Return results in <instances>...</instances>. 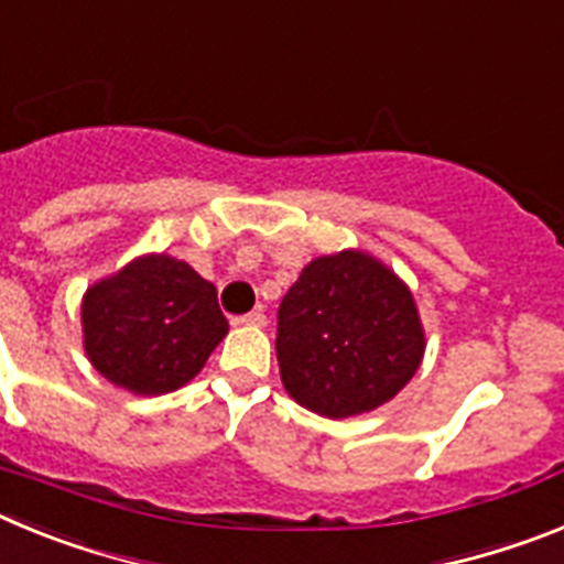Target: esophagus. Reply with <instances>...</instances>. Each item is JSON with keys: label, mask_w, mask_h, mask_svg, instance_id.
<instances>
[{"label": "esophagus", "mask_w": 564, "mask_h": 564, "mask_svg": "<svg viewBox=\"0 0 564 564\" xmlns=\"http://www.w3.org/2000/svg\"><path fill=\"white\" fill-rule=\"evenodd\" d=\"M234 322H237V325L262 327V325H265V313H262V311H251V313H246V316H237V318H234Z\"/></svg>", "instance_id": "34e87169"}]
</instances>
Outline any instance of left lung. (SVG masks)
Here are the masks:
<instances>
[{
	"label": "left lung",
	"instance_id": "left-lung-1",
	"mask_svg": "<svg viewBox=\"0 0 564 564\" xmlns=\"http://www.w3.org/2000/svg\"><path fill=\"white\" fill-rule=\"evenodd\" d=\"M282 383L325 417L370 412L421 367L423 327L401 279L361 251L313 259L276 316Z\"/></svg>",
	"mask_w": 564,
	"mask_h": 564
}]
</instances>
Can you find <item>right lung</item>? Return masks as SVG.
<instances>
[{"instance_id":"right-lung-1","label":"right lung","mask_w":564,"mask_h":564,"mask_svg":"<svg viewBox=\"0 0 564 564\" xmlns=\"http://www.w3.org/2000/svg\"><path fill=\"white\" fill-rule=\"evenodd\" d=\"M84 350L107 381L161 395L192 381L228 333L217 288L172 257H143L84 296Z\"/></svg>"}]
</instances>
